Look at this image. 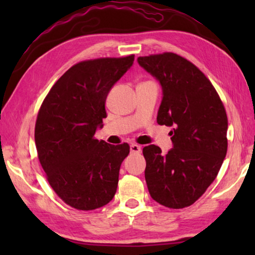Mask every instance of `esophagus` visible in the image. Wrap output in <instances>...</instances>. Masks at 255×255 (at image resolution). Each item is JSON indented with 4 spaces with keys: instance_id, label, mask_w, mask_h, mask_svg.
<instances>
[{
    "instance_id": "obj_1",
    "label": "esophagus",
    "mask_w": 255,
    "mask_h": 255,
    "mask_svg": "<svg viewBox=\"0 0 255 255\" xmlns=\"http://www.w3.org/2000/svg\"><path fill=\"white\" fill-rule=\"evenodd\" d=\"M130 152L132 154H139L141 152V148L139 145H136V144H132L130 145Z\"/></svg>"
}]
</instances>
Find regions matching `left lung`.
I'll return each mask as SVG.
<instances>
[{
	"instance_id": "1",
	"label": "left lung",
	"mask_w": 255,
	"mask_h": 255,
	"mask_svg": "<svg viewBox=\"0 0 255 255\" xmlns=\"http://www.w3.org/2000/svg\"><path fill=\"white\" fill-rule=\"evenodd\" d=\"M138 64L159 81L163 99L157 124L173 127V148H143L150 197L181 209L199 199L217 176L227 153L225 107L204 73L174 53L138 57Z\"/></svg>"
}]
</instances>
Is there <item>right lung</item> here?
I'll use <instances>...</instances> for the list:
<instances>
[{
  "instance_id": "obj_1",
  "label": "right lung",
  "mask_w": 255,
  "mask_h": 255,
  "mask_svg": "<svg viewBox=\"0 0 255 255\" xmlns=\"http://www.w3.org/2000/svg\"><path fill=\"white\" fill-rule=\"evenodd\" d=\"M135 55L83 60L59 77L38 111L34 141L47 181L60 199L77 210L100 208L117 191L127 143L110 145L94 137L107 117L110 89Z\"/></svg>"
}]
</instances>
